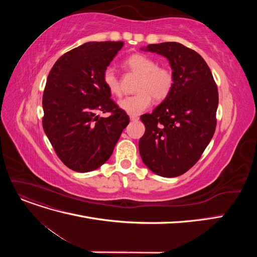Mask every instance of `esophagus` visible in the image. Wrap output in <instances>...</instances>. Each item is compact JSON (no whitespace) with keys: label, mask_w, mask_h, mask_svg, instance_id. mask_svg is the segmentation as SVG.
<instances>
[{"label":"esophagus","mask_w":257,"mask_h":257,"mask_svg":"<svg viewBox=\"0 0 257 257\" xmlns=\"http://www.w3.org/2000/svg\"><path fill=\"white\" fill-rule=\"evenodd\" d=\"M130 119H131V121H138L139 116L138 115H131Z\"/></svg>","instance_id":"esophagus-1"}]
</instances>
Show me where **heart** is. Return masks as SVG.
Returning a JSON list of instances; mask_svg holds the SVG:
<instances>
[{
	"label": "heart",
	"instance_id": "1",
	"mask_svg": "<svg viewBox=\"0 0 257 257\" xmlns=\"http://www.w3.org/2000/svg\"><path fill=\"white\" fill-rule=\"evenodd\" d=\"M125 65L132 72L141 76L138 80V91L134 95L119 99L121 110L131 115H138L150 107L152 96L163 100L172 93L175 84V76L170 68L158 66V62L144 53H134L125 60ZM103 82L112 95L121 94V82L112 66H107L103 72Z\"/></svg>",
	"mask_w": 257,
	"mask_h": 257
}]
</instances>
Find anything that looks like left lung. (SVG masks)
Returning <instances> with one entry per match:
<instances>
[{
    "mask_svg": "<svg viewBox=\"0 0 257 257\" xmlns=\"http://www.w3.org/2000/svg\"><path fill=\"white\" fill-rule=\"evenodd\" d=\"M145 50L168 59L175 84L161 105L141 116L146 132L139 153L154 174L178 177L196 164L214 134L217 87L205 60L182 44H152Z\"/></svg>",
    "mask_w": 257,
    "mask_h": 257,
    "instance_id": "8db88e82",
    "label": "left lung"
}]
</instances>
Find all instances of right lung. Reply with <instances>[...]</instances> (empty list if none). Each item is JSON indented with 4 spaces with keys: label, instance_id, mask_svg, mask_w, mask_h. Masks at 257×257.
Segmentation results:
<instances>
[{
    "label": "right lung",
    "instance_id": "add662e5",
    "mask_svg": "<svg viewBox=\"0 0 257 257\" xmlns=\"http://www.w3.org/2000/svg\"><path fill=\"white\" fill-rule=\"evenodd\" d=\"M123 42H90L64 53L52 66L43 95V127L59 159L78 173L110 158L130 118L110 98L104 69ZM109 112L107 118L95 115Z\"/></svg>",
    "mask_w": 257,
    "mask_h": 257
}]
</instances>
